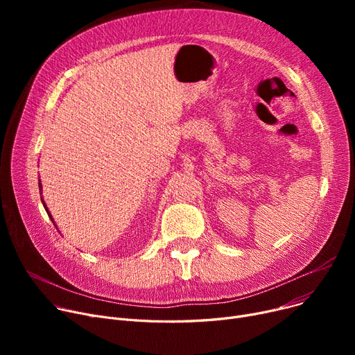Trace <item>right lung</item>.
Segmentation results:
<instances>
[{"mask_svg":"<svg viewBox=\"0 0 355 355\" xmlns=\"http://www.w3.org/2000/svg\"><path fill=\"white\" fill-rule=\"evenodd\" d=\"M39 187H40V190H42V182H39ZM42 202H43V206H44V209H46V211H47V214H49V217L51 218V221H53V217H51V214L49 213V210H47V207H46V202H44V200L42 198ZM54 223V221H53ZM55 226V225H54ZM55 229H58V227H55Z\"/></svg>","mask_w":355,"mask_h":355,"instance_id":"obj_1","label":"right lung"}]
</instances>
